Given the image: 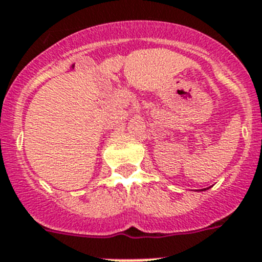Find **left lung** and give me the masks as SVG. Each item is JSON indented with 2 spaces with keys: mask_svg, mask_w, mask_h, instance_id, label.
I'll return each mask as SVG.
<instances>
[{
  "mask_svg": "<svg viewBox=\"0 0 262 262\" xmlns=\"http://www.w3.org/2000/svg\"><path fill=\"white\" fill-rule=\"evenodd\" d=\"M204 190H208V188H203V190H199V191H204Z\"/></svg>",
  "mask_w": 262,
  "mask_h": 262,
  "instance_id": "obj_1",
  "label": "left lung"
}]
</instances>
